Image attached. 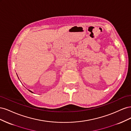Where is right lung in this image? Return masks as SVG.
<instances>
[{
	"instance_id": "1",
	"label": "right lung",
	"mask_w": 131,
	"mask_h": 131,
	"mask_svg": "<svg viewBox=\"0 0 131 131\" xmlns=\"http://www.w3.org/2000/svg\"><path fill=\"white\" fill-rule=\"evenodd\" d=\"M29 91H30V92H31V93H33V92H31V91H30V90H29Z\"/></svg>"
}]
</instances>
